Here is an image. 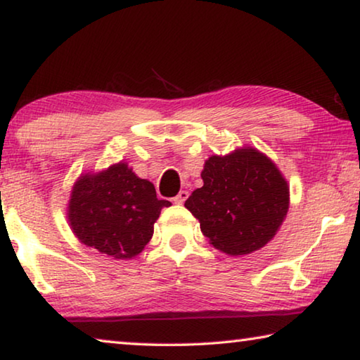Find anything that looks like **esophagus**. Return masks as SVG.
Listing matches in <instances>:
<instances>
[{
    "mask_svg": "<svg viewBox=\"0 0 360 360\" xmlns=\"http://www.w3.org/2000/svg\"><path fill=\"white\" fill-rule=\"evenodd\" d=\"M187 198H188V192H187V191H181V192L173 198V202H174L176 205H182V203L186 202Z\"/></svg>",
    "mask_w": 360,
    "mask_h": 360,
    "instance_id": "1",
    "label": "esophagus"
}]
</instances>
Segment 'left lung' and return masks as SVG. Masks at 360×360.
Segmentation results:
<instances>
[{
    "label": "left lung",
    "mask_w": 360,
    "mask_h": 360,
    "mask_svg": "<svg viewBox=\"0 0 360 360\" xmlns=\"http://www.w3.org/2000/svg\"><path fill=\"white\" fill-rule=\"evenodd\" d=\"M203 187L186 200L210 245L229 255L264 248L289 210V186L270 158L254 148L205 162Z\"/></svg>",
    "instance_id": "left-lung-1"
}]
</instances>
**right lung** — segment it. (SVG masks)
I'll return each instance as SVG.
<instances>
[{
	"label": "right lung",
	"mask_w": 360,
	"mask_h": 360,
	"mask_svg": "<svg viewBox=\"0 0 360 360\" xmlns=\"http://www.w3.org/2000/svg\"><path fill=\"white\" fill-rule=\"evenodd\" d=\"M155 187L141 179L124 162L105 172L84 174L72 186L68 221L85 246L112 259H131L143 251L154 233L162 208Z\"/></svg>",
	"instance_id": "right-lung-1"
}]
</instances>
